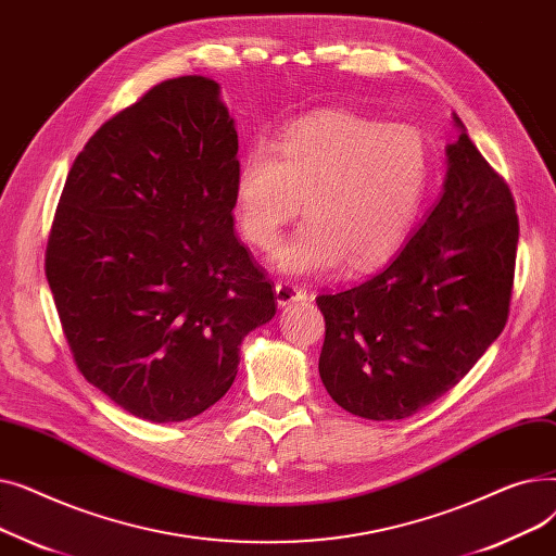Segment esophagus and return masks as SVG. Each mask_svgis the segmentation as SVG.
Here are the masks:
<instances>
[{"mask_svg": "<svg viewBox=\"0 0 556 556\" xmlns=\"http://www.w3.org/2000/svg\"><path fill=\"white\" fill-rule=\"evenodd\" d=\"M275 295H277V306L279 308H286L290 304H298V302H304L308 298V293L304 288L300 286H293V283H286V281H279L275 286Z\"/></svg>", "mask_w": 556, "mask_h": 556, "instance_id": "1", "label": "esophagus"}]
</instances>
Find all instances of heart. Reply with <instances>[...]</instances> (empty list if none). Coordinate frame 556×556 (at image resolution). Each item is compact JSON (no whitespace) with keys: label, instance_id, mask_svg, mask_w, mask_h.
<instances>
[{"label":"heart","instance_id":"heart-1","mask_svg":"<svg viewBox=\"0 0 556 556\" xmlns=\"http://www.w3.org/2000/svg\"><path fill=\"white\" fill-rule=\"evenodd\" d=\"M430 178L424 135L405 124L325 110L254 146L233 180V212L250 245L273 250L302 210L308 218L275 254L290 277L369 270L410 233Z\"/></svg>","mask_w":556,"mask_h":556}]
</instances>
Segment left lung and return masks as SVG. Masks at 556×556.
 Segmentation results:
<instances>
[{
  "instance_id": "1",
  "label": "left lung",
  "mask_w": 556,
  "mask_h": 556,
  "mask_svg": "<svg viewBox=\"0 0 556 556\" xmlns=\"http://www.w3.org/2000/svg\"><path fill=\"white\" fill-rule=\"evenodd\" d=\"M453 122L444 191L410 241L371 279L315 300L327 323L319 378L363 419H405L446 394L507 323L516 204Z\"/></svg>"
}]
</instances>
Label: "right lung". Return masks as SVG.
<instances>
[{
    "mask_svg": "<svg viewBox=\"0 0 556 556\" xmlns=\"http://www.w3.org/2000/svg\"><path fill=\"white\" fill-rule=\"evenodd\" d=\"M237 153L220 85L180 76L114 114L67 175L47 281L87 383L139 419L212 407L277 313L233 233Z\"/></svg>",
    "mask_w": 556,
    "mask_h": 556,
    "instance_id": "add662e5",
    "label": "right lung"
}]
</instances>
